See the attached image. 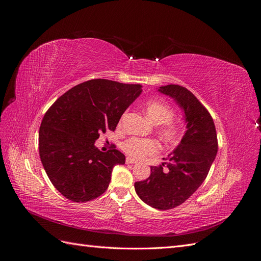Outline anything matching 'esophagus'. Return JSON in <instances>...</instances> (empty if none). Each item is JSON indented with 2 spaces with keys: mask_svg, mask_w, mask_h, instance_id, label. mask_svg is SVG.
Here are the masks:
<instances>
[{
  "mask_svg": "<svg viewBox=\"0 0 261 261\" xmlns=\"http://www.w3.org/2000/svg\"><path fill=\"white\" fill-rule=\"evenodd\" d=\"M126 163L127 164H134V163H136L137 162V160H135V159H133V158H130V156H127L126 158Z\"/></svg>",
  "mask_w": 261,
  "mask_h": 261,
  "instance_id": "34e87169",
  "label": "esophagus"
}]
</instances>
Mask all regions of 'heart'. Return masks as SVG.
Returning <instances> with one entry per match:
<instances>
[{"label": "heart", "mask_w": 261, "mask_h": 261, "mask_svg": "<svg viewBox=\"0 0 261 261\" xmlns=\"http://www.w3.org/2000/svg\"><path fill=\"white\" fill-rule=\"evenodd\" d=\"M145 112L149 120L155 125H161L160 134L164 140L173 143L179 137V127L174 122H172L173 111L172 109L160 100H150L146 103ZM124 151L135 158H143L148 154H152L158 151L159 145L153 139H145L132 137L122 144Z\"/></svg>", "instance_id": "heart-1"}]
</instances>
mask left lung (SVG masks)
Masks as SVG:
<instances>
[{
    "mask_svg": "<svg viewBox=\"0 0 261 261\" xmlns=\"http://www.w3.org/2000/svg\"><path fill=\"white\" fill-rule=\"evenodd\" d=\"M158 91L172 98L184 112L186 132L168 162L150 167V176L136 181L135 191L150 207L169 210L187 200L206 179L218 152V139L211 115L191 91L179 85L162 86Z\"/></svg>",
    "mask_w": 261,
    "mask_h": 261,
    "instance_id": "obj_1",
    "label": "left lung"
}]
</instances>
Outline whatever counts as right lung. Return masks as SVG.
I'll return each instance as SVG.
<instances>
[{"instance_id": "right-lung-1", "label": "right lung", "mask_w": 261, "mask_h": 261, "mask_svg": "<svg viewBox=\"0 0 261 261\" xmlns=\"http://www.w3.org/2000/svg\"><path fill=\"white\" fill-rule=\"evenodd\" d=\"M143 91L141 85L91 80L73 87L46 111L39 129V154L51 183L74 202L92 200L109 187L116 149L102 152L94 143L115 130L121 116Z\"/></svg>"}]
</instances>
